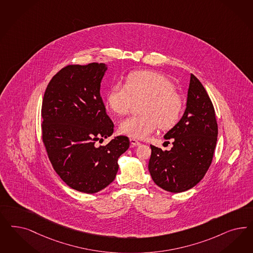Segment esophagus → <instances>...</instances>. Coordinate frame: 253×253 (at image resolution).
<instances>
[{"label": "esophagus", "instance_id": "34e87169", "mask_svg": "<svg viewBox=\"0 0 253 253\" xmlns=\"http://www.w3.org/2000/svg\"><path fill=\"white\" fill-rule=\"evenodd\" d=\"M130 144L131 146H139L140 142L136 139H130Z\"/></svg>", "mask_w": 253, "mask_h": 253}]
</instances>
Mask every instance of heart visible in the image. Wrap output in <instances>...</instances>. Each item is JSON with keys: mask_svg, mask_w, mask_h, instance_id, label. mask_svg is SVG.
<instances>
[{"mask_svg": "<svg viewBox=\"0 0 253 253\" xmlns=\"http://www.w3.org/2000/svg\"><path fill=\"white\" fill-rule=\"evenodd\" d=\"M146 99L141 113L130 116L119 125L123 134L136 139H146L160 126L169 128L179 120L182 99L174 84L165 75L150 71L131 73L126 84H116L107 95V104L118 115L128 114L135 101Z\"/></svg>", "mask_w": 253, "mask_h": 253, "instance_id": "1", "label": "heart"}]
</instances>
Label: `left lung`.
<instances>
[{
    "instance_id": "1",
    "label": "left lung",
    "mask_w": 253,
    "mask_h": 253,
    "mask_svg": "<svg viewBox=\"0 0 253 253\" xmlns=\"http://www.w3.org/2000/svg\"><path fill=\"white\" fill-rule=\"evenodd\" d=\"M214 107L203 84L191 74L186 108L180 120L164 138L172 139L170 151L151 145L148 169L155 184L171 193L194 187L204 178L217 142Z\"/></svg>"
}]
</instances>
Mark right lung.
I'll use <instances>...</instances> for the list:
<instances>
[{"instance_id": "right-lung-1", "label": "right lung", "mask_w": 253, "mask_h": 253, "mask_svg": "<svg viewBox=\"0 0 253 253\" xmlns=\"http://www.w3.org/2000/svg\"><path fill=\"white\" fill-rule=\"evenodd\" d=\"M104 63L69 65L49 82L42 105V141L55 171L67 185L85 194L106 188L118 171L129 139L117 136L105 146L114 123L100 97Z\"/></svg>"}]
</instances>
